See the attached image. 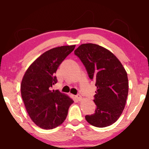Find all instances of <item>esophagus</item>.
I'll list each match as a JSON object with an SVG mask.
<instances>
[{
  "label": "esophagus",
  "mask_w": 149,
  "mask_h": 149,
  "mask_svg": "<svg viewBox=\"0 0 149 149\" xmlns=\"http://www.w3.org/2000/svg\"><path fill=\"white\" fill-rule=\"evenodd\" d=\"M76 98H77V100H78V101L82 100V97H81V95H79V94L76 95Z\"/></svg>",
  "instance_id": "esophagus-1"
}]
</instances>
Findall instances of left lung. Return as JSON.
I'll return each mask as SVG.
<instances>
[{"mask_svg":"<svg viewBox=\"0 0 149 149\" xmlns=\"http://www.w3.org/2000/svg\"><path fill=\"white\" fill-rule=\"evenodd\" d=\"M97 91L95 113L85 116L89 124L105 127L115 123L125 108L128 95L127 72L115 55L96 44H82L74 51Z\"/></svg>","mask_w":149,"mask_h":149,"instance_id":"8db88e82","label":"left lung"}]
</instances>
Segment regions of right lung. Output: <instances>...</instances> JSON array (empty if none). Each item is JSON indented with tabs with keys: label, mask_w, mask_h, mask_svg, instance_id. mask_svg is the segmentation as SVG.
I'll list each match as a JSON object with an SVG mask.
<instances>
[{
	"label": "right lung",
	"mask_w": 149,
	"mask_h": 149,
	"mask_svg": "<svg viewBox=\"0 0 149 149\" xmlns=\"http://www.w3.org/2000/svg\"><path fill=\"white\" fill-rule=\"evenodd\" d=\"M75 45L61 46L45 52L29 66L21 83L24 105L32 121L45 130H52L66 119L74 102L59 90H52L58 82L55 73Z\"/></svg>",
	"instance_id": "obj_1"
}]
</instances>
